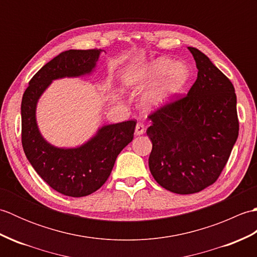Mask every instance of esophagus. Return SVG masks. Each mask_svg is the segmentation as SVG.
Instances as JSON below:
<instances>
[{"label": "esophagus", "mask_w": 257, "mask_h": 257, "mask_svg": "<svg viewBox=\"0 0 257 257\" xmlns=\"http://www.w3.org/2000/svg\"><path fill=\"white\" fill-rule=\"evenodd\" d=\"M145 132H146V129H145V125H144V123L138 122V123H137V125H136L135 135H136V136H141V135H144V134H145Z\"/></svg>", "instance_id": "34e87169"}]
</instances>
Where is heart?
Segmentation results:
<instances>
[{
  "label": "heart",
  "instance_id": "obj_1",
  "mask_svg": "<svg viewBox=\"0 0 257 257\" xmlns=\"http://www.w3.org/2000/svg\"><path fill=\"white\" fill-rule=\"evenodd\" d=\"M163 79L152 88L145 98V103L151 108L168 105L188 85L190 72L183 64H174L169 58L160 57L130 72L128 85L140 88Z\"/></svg>",
  "mask_w": 257,
  "mask_h": 257
}]
</instances>
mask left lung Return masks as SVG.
<instances>
[{
    "label": "left lung",
    "mask_w": 257,
    "mask_h": 257,
    "mask_svg": "<svg viewBox=\"0 0 257 257\" xmlns=\"http://www.w3.org/2000/svg\"><path fill=\"white\" fill-rule=\"evenodd\" d=\"M198 78L188 95L149 114V169L173 193L200 192L214 183L238 136L233 84L198 48L188 47Z\"/></svg>",
    "instance_id": "obj_1"
}]
</instances>
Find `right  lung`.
Returning a JSON list of instances; mask_svg holds the SVG:
<instances>
[{"label":"right lung","mask_w":257,"mask_h":257,"mask_svg":"<svg viewBox=\"0 0 257 257\" xmlns=\"http://www.w3.org/2000/svg\"><path fill=\"white\" fill-rule=\"evenodd\" d=\"M101 52L95 48L61 53L33 76L22 98V145L26 158L52 189L73 198L89 195L107 181L120 151L133 141L137 121L105 124L84 145L58 148L38 130L36 106L53 80L94 72Z\"/></svg>","instance_id":"right-lung-1"}]
</instances>
